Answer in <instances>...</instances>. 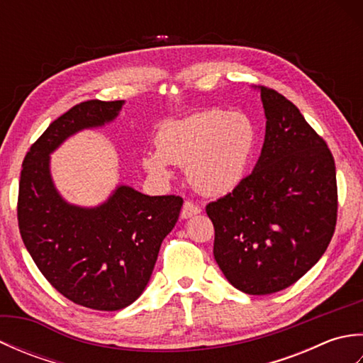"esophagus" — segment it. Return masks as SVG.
Returning <instances> with one entry per match:
<instances>
[{"label":"esophagus","instance_id":"1","mask_svg":"<svg viewBox=\"0 0 363 363\" xmlns=\"http://www.w3.org/2000/svg\"><path fill=\"white\" fill-rule=\"evenodd\" d=\"M201 212V209H199V206H196L195 203L191 201H186L182 206V211H181V218H190L194 217V215Z\"/></svg>","mask_w":363,"mask_h":363}]
</instances>
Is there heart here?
Returning a JSON list of instances; mask_svg holds the SVG:
<instances>
[{
	"instance_id": "b5f03b06",
	"label": "heart",
	"mask_w": 363,
	"mask_h": 363,
	"mask_svg": "<svg viewBox=\"0 0 363 363\" xmlns=\"http://www.w3.org/2000/svg\"><path fill=\"white\" fill-rule=\"evenodd\" d=\"M256 143V130L242 112L204 111L169 120L156 135V150L142 164L150 174L167 179L168 164L186 167L191 187L207 196H220L243 181Z\"/></svg>"
}]
</instances>
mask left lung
I'll use <instances>...</instances> for the list:
<instances>
[{
	"label": "left lung",
	"mask_w": 363,
	"mask_h": 363,
	"mask_svg": "<svg viewBox=\"0 0 363 363\" xmlns=\"http://www.w3.org/2000/svg\"><path fill=\"white\" fill-rule=\"evenodd\" d=\"M267 126L250 176L206 206L213 256L226 279L248 295L295 284L325 254L337 223L335 164L298 107L260 86Z\"/></svg>",
	"instance_id": "1"
}]
</instances>
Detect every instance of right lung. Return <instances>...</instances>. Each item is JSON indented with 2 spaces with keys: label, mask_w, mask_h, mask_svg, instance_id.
Returning <instances> with one entry per match:
<instances>
[{
  "label": "right lung",
  "mask_w": 363,
  "mask_h": 363,
  "mask_svg": "<svg viewBox=\"0 0 363 363\" xmlns=\"http://www.w3.org/2000/svg\"><path fill=\"white\" fill-rule=\"evenodd\" d=\"M123 104L91 99L60 115L30 146L20 176L17 215L28 252L54 289L94 311L125 309L142 295L184 203L118 186L103 204L81 207L54 187L50 154L79 130L113 121Z\"/></svg>",
  "instance_id": "obj_1"
}]
</instances>
